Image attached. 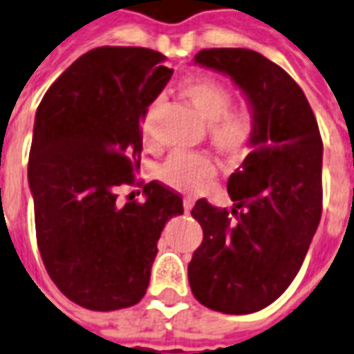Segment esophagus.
Wrapping results in <instances>:
<instances>
[{
    "label": "esophagus",
    "mask_w": 354,
    "mask_h": 354,
    "mask_svg": "<svg viewBox=\"0 0 354 354\" xmlns=\"http://www.w3.org/2000/svg\"><path fill=\"white\" fill-rule=\"evenodd\" d=\"M183 207H185V212H190V211H192L194 198H190V196H188V198L183 199Z\"/></svg>",
    "instance_id": "1"
}]
</instances>
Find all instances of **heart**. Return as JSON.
Segmentation results:
<instances>
[{
	"label": "heart",
	"mask_w": 354,
	"mask_h": 354,
	"mask_svg": "<svg viewBox=\"0 0 354 354\" xmlns=\"http://www.w3.org/2000/svg\"><path fill=\"white\" fill-rule=\"evenodd\" d=\"M179 91L209 124V140L218 153L230 160H239L248 153L257 134V117L252 108H231L230 89L209 76H196L183 82ZM153 110L155 104L149 106L142 117L145 142H149L151 134ZM214 174V162L201 153H171L158 169V177L179 192H194L205 187Z\"/></svg>",
	"instance_id": "1"
}]
</instances>
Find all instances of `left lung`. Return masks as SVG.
Returning a JSON list of instances; mask_svg holds the SVG:
<instances>
[{
  "label": "left lung",
  "instance_id": "obj_1",
  "mask_svg": "<svg viewBox=\"0 0 354 354\" xmlns=\"http://www.w3.org/2000/svg\"><path fill=\"white\" fill-rule=\"evenodd\" d=\"M233 80L257 117L250 155L227 180L233 209L198 199L203 241L188 265L194 297L231 315L259 312L299 272L323 209V142L306 95L281 66L246 48L194 57Z\"/></svg>",
  "mask_w": 354,
  "mask_h": 354
}]
</instances>
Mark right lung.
Listing matches in <instances>:
<instances>
[{
	"instance_id": "obj_1",
	"label": "right lung",
	"mask_w": 354,
	"mask_h": 354,
	"mask_svg": "<svg viewBox=\"0 0 354 354\" xmlns=\"http://www.w3.org/2000/svg\"><path fill=\"white\" fill-rule=\"evenodd\" d=\"M149 48H95L37 108L28 180L42 263L66 299L95 312L138 304L156 243L183 199L151 180L145 201L117 199L142 155V117L171 78Z\"/></svg>"
}]
</instances>
